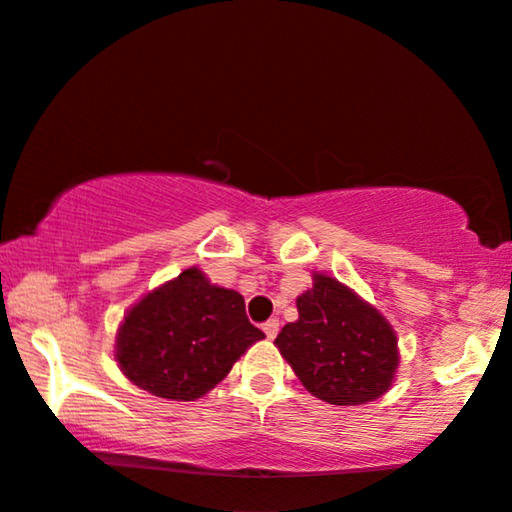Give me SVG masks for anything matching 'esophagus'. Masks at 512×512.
Wrapping results in <instances>:
<instances>
[{
	"instance_id": "1",
	"label": "esophagus",
	"mask_w": 512,
	"mask_h": 512,
	"mask_svg": "<svg viewBox=\"0 0 512 512\" xmlns=\"http://www.w3.org/2000/svg\"><path fill=\"white\" fill-rule=\"evenodd\" d=\"M262 330H264V335H267V339H274L278 335V320L276 318L267 320V323L262 325Z\"/></svg>"
}]
</instances>
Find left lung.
<instances>
[{"label": "left lung", "instance_id": "1", "mask_svg": "<svg viewBox=\"0 0 512 512\" xmlns=\"http://www.w3.org/2000/svg\"><path fill=\"white\" fill-rule=\"evenodd\" d=\"M299 318L278 332L276 346L306 391L330 405H365L391 388L398 337L388 320L351 288L313 274L297 297Z\"/></svg>", "mask_w": 512, "mask_h": 512}]
</instances>
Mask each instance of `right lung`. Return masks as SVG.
Listing matches in <instances>:
<instances>
[{
  "label": "right lung",
  "instance_id": "obj_1",
  "mask_svg": "<svg viewBox=\"0 0 512 512\" xmlns=\"http://www.w3.org/2000/svg\"><path fill=\"white\" fill-rule=\"evenodd\" d=\"M262 337L236 290L213 285L199 267H189L128 309L114 358L142 391L187 403L220 384Z\"/></svg>",
  "mask_w": 512,
  "mask_h": 512
}]
</instances>
